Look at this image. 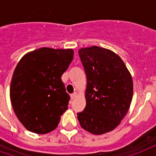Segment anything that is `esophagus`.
Returning a JSON list of instances; mask_svg holds the SVG:
<instances>
[{"label": "esophagus", "instance_id": "1", "mask_svg": "<svg viewBox=\"0 0 156 156\" xmlns=\"http://www.w3.org/2000/svg\"><path fill=\"white\" fill-rule=\"evenodd\" d=\"M76 97H77V93H73V94H71L72 99H74V98H76Z\"/></svg>", "mask_w": 156, "mask_h": 156}]
</instances>
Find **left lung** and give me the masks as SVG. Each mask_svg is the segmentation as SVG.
Wrapping results in <instances>:
<instances>
[{
	"label": "left lung",
	"instance_id": "8db88e82",
	"mask_svg": "<svg viewBox=\"0 0 156 156\" xmlns=\"http://www.w3.org/2000/svg\"><path fill=\"white\" fill-rule=\"evenodd\" d=\"M87 77L86 107L78 113L81 127L94 134L112 131L127 114L133 98V80L119 56L93 46L79 49Z\"/></svg>",
	"mask_w": 156,
	"mask_h": 156
}]
</instances>
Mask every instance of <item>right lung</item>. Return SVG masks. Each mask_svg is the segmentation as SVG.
I'll return each instance as SVG.
<instances>
[{
	"label": "right lung",
	"instance_id": "right-lung-1",
	"mask_svg": "<svg viewBox=\"0 0 156 156\" xmlns=\"http://www.w3.org/2000/svg\"><path fill=\"white\" fill-rule=\"evenodd\" d=\"M73 58V49L41 48L27 52L17 63L10 98L16 117L27 130L48 134L58 125L70 98L61 77Z\"/></svg>",
	"mask_w": 156,
	"mask_h": 156
}]
</instances>
